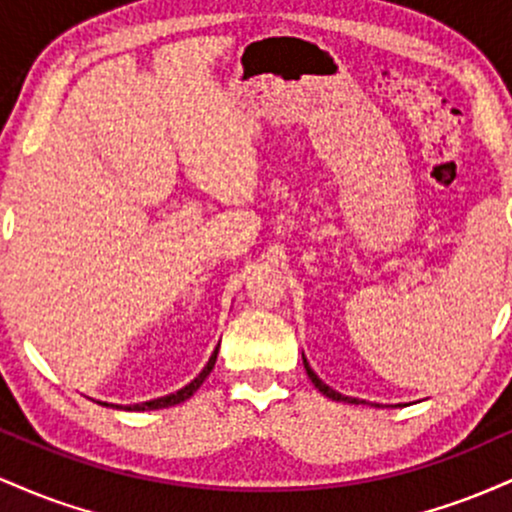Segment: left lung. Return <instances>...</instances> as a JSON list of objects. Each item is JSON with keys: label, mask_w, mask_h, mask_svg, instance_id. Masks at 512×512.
Segmentation results:
<instances>
[{"label": "left lung", "mask_w": 512, "mask_h": 512, "mask_svg": "<svg viewBox=\"0 0 512 512\" xmlns=\"http://www.w3.org/2000/svg\"><path fill=\"white\" fill-rule=\"evenodd\" d=\"M303 366H305V373H308V378L313 380V385L317 387V390L322 392V395H327V397H330V399H337V402H351V404H358L354 397H344V395H339V392H334L332 387H327L325 383H322V380L317 378V375L313 373V368L308 366V361H305V356H303Z\"/></svg>", "instance_id": "left-lung-1"}]
</instances>
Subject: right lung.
<instances>
[{
  "instance_id": "obj_1",
  "label": "right lung",
  "mask_w": 512,
  "mask_h": 512,
  "mask_svg": "<svg viewBox=\"0 0 512 512\" xmlns=\"http://www.w3.org/2000/svg\"><path fill=\"white\" fill-rule=\"evenodd\" d=\"M216 354H219V346H216L214 349V354H211V358H209V363L207 366H204V370L202 373L197 375L195 380H192L190 385H185L182 387V390H178V392H173V395H168V397H158V399H151V402H144V404H132V407H127L129 411H149V409H166V407H175V404H180V402H185V399H190L192 395H195V392L199 390V385L204 383V380H207V375L211 373V368H214V363H216ZM105 407H110V404H105Z\"/></svg>"
}]
</instances>
